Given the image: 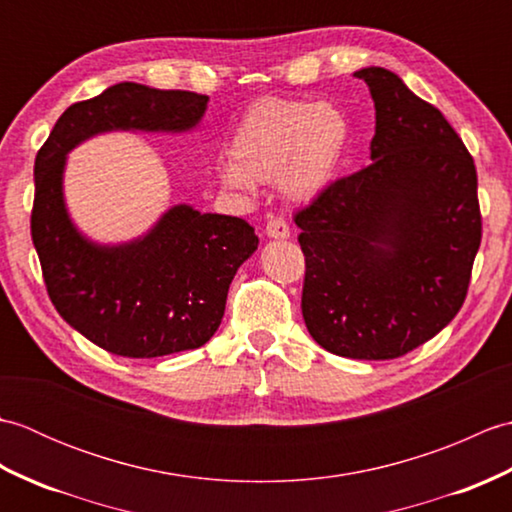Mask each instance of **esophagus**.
<instances>
[{
	"label": "esophagus",
	"mask_w": 512,
	"mask_h": 512,
	"mask_svg": "<svg viewBox=\"0 0 512 512\" xmlns=\"http://www.w3.org/2000/svg\"><path fill=\"white\" fill-rule=\"evenodd\" d=\"M266 235L270 239H288L290 237V226L286 224L284 217H273V220L266 224Z\"/></svg>",
	"instance_id": "esophagus-1"
}]
</instances>
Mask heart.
I'll use <instances>...</instances> for the list:
<instances>
[{
  "instance_id": "b5f03b06",
  "label": "heart",
  "mask_w": 512,
  "mask_h": 512,
  "mask_svg": "<svg viewBox=\"0 0 512 512\" xmlns=\"http://www.w3.org/2000/svg\"><path fill=\"white\" fill-rule=\"evenodd\" d=\"M350 147L352 123L341 107L264 96L237 121L217 176L237 191L277 182L290 202L310 204L339 180Z\"/></svg>"
}]
</instances>
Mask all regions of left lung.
<instances>
[{"instance_id":"8db88e82","label":"left lung","mask_w":512,"mask_h":512,"mask_svg":"<svg viewBox=\"0 0 512 512\" xmlns=\"http://www.w3.org/2000/svg\"><path fill=\"white\" fill-rule=\"evenodd\" d=\"M372 94L369 162L297 213L301 312L323 350L398 358L462 308L482 242L477 173L460 136L398 74L354 72Z\"/></svg>"}]
</instances>
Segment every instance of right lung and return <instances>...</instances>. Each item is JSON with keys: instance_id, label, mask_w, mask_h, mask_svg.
Segmentation results:
<instances>
[{"instance_id": "add662e5", "label": "right lung", "mask_w": 512, "mask_h": 512, "mask_svg": "<svg viewBox=\"0 0 512 512\" xmlns=\"http://www.w3.org/2000/svg\"><path fill=\"white\" fill-rule=\"evenodd\" d=\"M206 105L204 94L116 83L70 105L37 154L30 228L48 295L63 321L116 356L156 358L209 341L259 237L239 217L173 204L143 235L96 242L65 202L68 154L112 132L191 134Z\"/></svg>"}]
</instances>
